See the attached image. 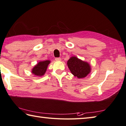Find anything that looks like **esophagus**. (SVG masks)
Here are the masks:
<instances>
[{
	"label": "esophagus",
	"instance_id": "esophagus-1",
	"mask_svg": "<svg viewBox=\"0 0 126 126\" xmlns=\"http://www.w3.org/2000/svg\"><path fill=\"white\" fill-rule=\"evenodd\" d=\"M61 59L60 58H55V60L56 61H61Z\"/></svg>",
	"mask_w": 126,
	"mask_h": 126
}]
</instances>
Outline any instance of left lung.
Here are the masks:
<instances>
[{
	"mask_svg": "<svg viewBox=\"0 0 126 126\" xmlns=\"http://www.w3.org/2000/svg\"><path fill=\"white\" fill-rule=\"evenodd\" d=\"M67 66L72 75L78 78L86 77L91 71L88 63L78 59L75 56L71 57L67 61Z\"/></svg>",
	"mask_w": 126,
	"mask_h": 126,
	"instance_id": "8db88e82",
	"label": "left lung"
}]
</instances>
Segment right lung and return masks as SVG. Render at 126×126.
<instances>
[{"mask_svg": "<svg viewBox=\"0 0 126 126\" xmlns=\"http://www.w3.org/2000/svg\"><path fill=\"white\" fill-rule=\"evenodd\" d=\"M50 63V61L46 60L41 61L35 66L32 70V73L37 76H42L46 73L47 67Z\"/></svg>", "mask_w": 126, "mask_h": 126, "instance_id": "right-lung-1", "label": "right lung"}]
</instances>
